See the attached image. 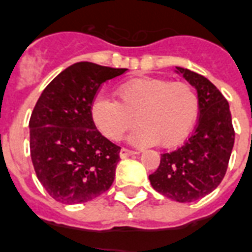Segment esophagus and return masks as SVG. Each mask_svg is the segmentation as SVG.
I'll list each match as a JSON object with an SVG mask.
<instances>
[{
    "label": "esophagus",
    "instance_id": "34e87169",
    "mask_svg": "<svg viewBox=\"0 0 252 252\" xmlns=\"http://www.w3.org/2000/svg\"><path fill=\"white\" fill-rule=\"evenodd\" d=\"M135 154H138L137 151L130 150V149H126V147H122V149H121V153H119L121 158H128V157H131V155Z\"/></svg>",
    "mask_w": 252,
    "mask_h": 252
}]
</instances>
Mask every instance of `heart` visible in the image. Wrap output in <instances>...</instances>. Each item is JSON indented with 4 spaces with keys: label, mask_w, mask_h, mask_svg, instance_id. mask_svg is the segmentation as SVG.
I'll return each mask as SVG.
<instances>
[{
    "label": "heart",
    "mask_w": 252,
    "mask_h": 252,
    "mask_svg": "<svg viewBox=\"0 0 252 252\" xmlns=\"http://www.w3.org/2000/svg\"><path fill=\"white\" fill-rule=\"evenodd\" d=\"M114 94L117 101L97 97L92 103L94 124L111 141H119L137 122L133 142L177 146L190 134L199 113L198 94L186 82L135 78L119 85Z\"/></svg>",
    "instance_id": "obj_1"
}]
</instances>
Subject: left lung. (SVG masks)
<instances>
[{"mask_svg":"<svg viewBox=\"0 0 252 252\" xmlns=\"http://www.w3.org/2000/svg\"><path fill=\"white\" fill-rule=\"evenodd\" d=\"M177 70L198 92L199 119L182 146L160 154L159 166L149 179L155 191L185 203L203 198L222 182L235 131L228 102L217 86L191 70Z\"/></svg>","mask_w":252,"mask_h":252,"instance_id":"8db88e82","label":"left lung"}]
</instances>
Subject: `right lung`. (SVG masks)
Returning a JSON list of instances; mask_svg holds the SVG:
<instances>
[{"mask_svg": "<svg viewBox=\"0 0 252 252\" xmlns=\"http://www.w3.org/2000/svg\"><path fill=\"white\" fill-rule=\"evenodd\" d=\"M127 69L77 62L47 85L30 117V155L37 178L57 202L85 203L111 187L121 147L103 137L92 103L106 81Z\"/></svg>", "mask_w": 252, "mask_h": 252, "instance_id": "obj_1", "label": "right lung"}]
</instances>
